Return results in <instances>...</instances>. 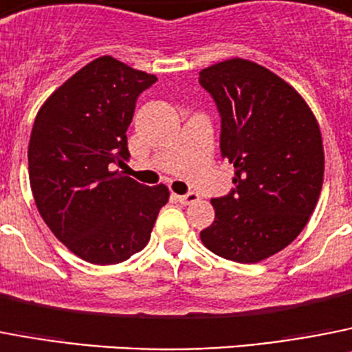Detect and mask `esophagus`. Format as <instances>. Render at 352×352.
Masks as SVG:
<instances>
[{
    "mask_svg": "<svg viewBox=\"0 0 352 352\" xmlns=\"http://www.w3.org/2000/svg\"><path fill=\"white\" fill-rule=\"evenodd\" d=\"M177 200L182 204V206H189V204H197L198 200H200V197H198L197 193H188V195H175Z\"/></svg>",
    "mask_w": 352,
    "mask_h": 352,
    "instance_id": "esophagus-1",
    "label": "esophagus"
}]
</instances>
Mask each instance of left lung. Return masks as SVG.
<instances>
[{
    "label": "left lung",
    "instance_id": "obj_1",
    "mask_svg": "<svg viewBox=\"0 0 352 352\" xmlns=\"http://www.w3.org/2000/svg\"><path fill=\"white\" fill-rule=\"evenodd\" d=\"M221 115V155L235 188L210 200L207 250L255 264L282 252L307 227L324 180V148L310 106L280 76L243 58L200 72Z\"/></svg>",
    "mask_w": 352,
    "mask_h": 352
}]
</instances>
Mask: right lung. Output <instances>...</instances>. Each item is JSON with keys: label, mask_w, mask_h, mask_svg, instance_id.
Here are the masks:
<instances>
[{"label": "right lung", "mask_w": 352, "mask_h": 352, "mask_svg": "<svg viewBox=\"0 0 352 352\" xmlns=\"http://www.w3.org/2000/svg\"><path fill=\"white\" fill-rule=\"evenodd\" d=\"M154 74L100 56L47 97L28 145L30 186L51 232L79 258L120 264L151 239L170 198L164 184L143 186L115 164L129 157L127 127Z\"/></svg>", "instance_id": "add662e5"}]
</instances>
